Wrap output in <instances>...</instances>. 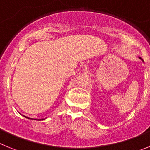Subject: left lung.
<instances>
[{"label": "left lung", "instance_id": "left-lung-1", "mask_svg": "<svg viewBox=\"0 0 150 150\" xmlns=\"http://www.w3.org/2000/svg\"><path fill=\"white\" fill-rule=\"evenodd\" d=\"M140 59H141V58H140Z\"/></svg>", "mask_w": 150, "mask_h": 150}]
</instances>
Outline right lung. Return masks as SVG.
Masks as SVG:
<instances>
[{"instance_id": "right-lung-1", "label": "right lung", "mask_w": 150, "mask_h": 150, "mask_svg": "<svg viewBox=\"0 0 150 150\" xmlns=\"http://www.w3.org/2000/svg\"><path fill=\"white\" fill-rule=\"evenodd\" d=\"M24 117H25V118H27V119H30V118L27 117V116H24ZM31 120H32V119H31ZM44 120V119H42V120Z\"/></svg>"}]
</instances>
